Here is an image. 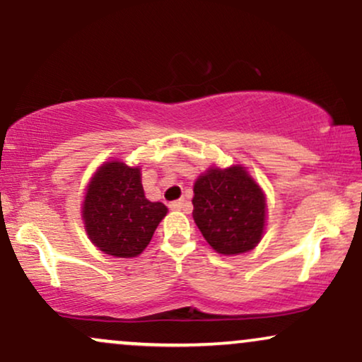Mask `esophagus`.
Listing matches in <instances>:
<instances>
[{"instance_id":"34e87169","label":"esophagus","mask_w":362,"mask_h":362,"mask_svg":"<svg viewBox=\"0 0 362 362\" xmlns=\"http://www.w3.org/2000/svg\"><path fill=\"white\" fill-rule=\"evenodd\" d=\"M170 209L172 211H180L182 207H184V199H178V201H173V202H170Z\"/></svg>"}]
</instances>
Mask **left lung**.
Segmentation results:
<instances>
[{"label":"left lung","mask_w":362,"mask_h":362,"mask_svg":"<svg viewBox=\"0 0 362 362\" xmlns=\"http://www.w3.org/2000/svg\"><path fill=\"white\" fill-rule=\"evenodd\" d=\"M194 221L216 252L238 255L260 242L265 197L242 167L211 168L194 185Z\"/></svg>","instance_id":"obj_1"}]
</instances>
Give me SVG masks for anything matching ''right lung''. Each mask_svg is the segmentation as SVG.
<instances>
[{"mask_svg":"<svg viewBox=\"0 0 362 362\" xmlns=\"http://www.w3.org/2000/svg\"><path fill=\"white\" fill-rule=\"evenodd\" d=\"M167 211L161 202L144 197L139 168L109 161L88 184L83 219L90 240L102 252L129 259L148 247Z\"/></svg>","mask_w":362,"mask_h":362,"instance_id":"right-lung-1","label":"right lung"}]
</instances>
